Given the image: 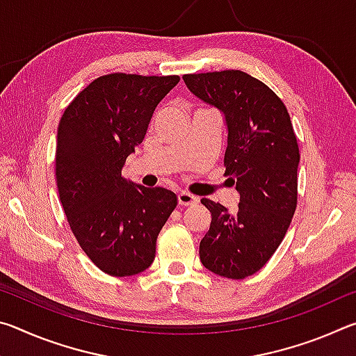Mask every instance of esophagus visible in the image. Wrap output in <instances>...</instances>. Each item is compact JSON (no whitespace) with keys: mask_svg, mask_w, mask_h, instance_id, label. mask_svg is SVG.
Segmentation results:
<instances>
[{"mask_svg":"<svg viewBox=\"0 0 356 356\" xmlns=\"http://www.w3.org/2000/svg\"><path fill=\"white\" fill-rule=\"evenodd\" d=\"M177 201L180 206H191V204L197 202V197L188 191H180L177 195Z\"/></svg>","mask_w":356,"mask_h":356,"instance_id":"obj_1","label":"esophagus"}]
</instances>
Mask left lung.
<instances>
[{
	"mask_svg": "<svg viewBox=\"0 0 356 356\" xmlns=\"http://www.w3.org/2000/svg\"><path fill=\"white\" fill-rule=\"evenodd\" d=\"M190 91L225 113V176L240 202L229 213L202 197L212 222L200 257L210 272L243 280L259 272L281 245L298 201L300 150L286 105L267 84L242 70L186 74Z\"/></svg>",
	"mask_w": 356,
	"mask_h": 356,
	"instance_id": "left-lung-1",
	"label": "left lung"
}]
</instances>
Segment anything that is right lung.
Returning a JSON list of instances; mask_svg holds the SVG:
<instances>
[{"label": "right lung", "mask_w": 356, "mask_h": 356, "mask_svg": "<svg viewBox=\"0 0 356 356\" xmlns=\"http://www.w3.org/2000/svg\"><path fill=\"white\" fill-rule=\"evenodd\" d=\"M180 78H95L63 113L56 143L59 201L78 245L102 272L134 276L155 257L156 237L177 206L171 190L122 177L160 100Z\"/></svg>", "instance_id": "add662e5"}]
</instances>
